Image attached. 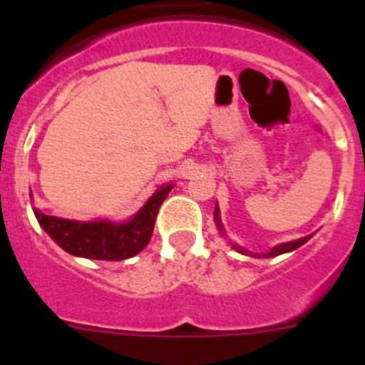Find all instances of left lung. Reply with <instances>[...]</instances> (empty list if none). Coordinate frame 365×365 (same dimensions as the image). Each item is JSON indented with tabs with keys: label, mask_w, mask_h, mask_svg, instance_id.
<instances>
[{
	"label": "left lung",
	"mask_w": 365,
	"mask_h": 365,
	"mask_svg": "<svg viewBox=\"0 0 365 365\" xmlns=\"http://www.w3.org/2000/svg\"><path fill=\"white\" fill-rule=\"evenodd\" d=\"M215 222H217V226H219V230H220V233H222V224H220V219H219V208H217L215 206ZM309 238H311V235H309V237H304V238H300V240H295V242H288V244H282V245H277V247H274L272 249L270 252H267V254H254V256H257V257H272V256H279V254H284V252H289V251H295V249H298L300 247V245H304L305 242L309 240ZM235 249H237V251H240V252H247V251H244V249L242 247H238V245H233Z\"/></svg>",
	"instance_id": "8db88e82"
}]
</instances>
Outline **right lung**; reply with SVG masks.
I'll return each instance as SVG.
<instances>
[{
	"mask_svg": "<svg viewBox=\"0 0 365 365\" xmlns=\"http://www.w3.org/2000/svg\"><path fill=\"white\" fill-rule=\"evenodd\" d=\"M173 185H164L146 201V205L125 224L77 222L46 215L35 208L36 220L51 238L68 254L90 259L120 261L135 256L148 245L162 201Z\"/></svg>",
	"mask_w": 365,
	"mask_h": 365,
	"instance_id": "right-lung-1",
	"label": "right lung"
}]
</instances>
